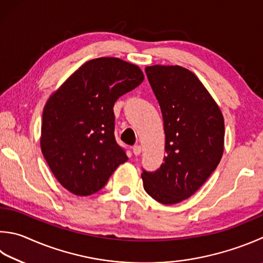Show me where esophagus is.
<instances>
[{
	"mask_svg": "<svg viewBox=\"0 0 263 263\" xmlns=\"http://www.w3.org/2000/svg\"><path fill=\"white\" fill-rule=\"evenodd\" d=\"M141 151H142L141 145L136 144V145L133 146V153H134V155H135V156H140V155H141Z\"/></svg>",
	"mask_w": 263,
	"mask_h": 263,
	"instance_id": "1",
	"label": "esophagus"
}]
</instances>
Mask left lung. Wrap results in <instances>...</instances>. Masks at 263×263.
I'll use <instances>...</instances> for the list:
<instances>
[{"label": "left lung", "instance_id": "obj_1", "mask_svg": "<svg viewBox=\"0 0 263 263\" xmlns=\"http://www.w3.org/2000/svg\"><path fill=\"white\" fill-rule=\"evenodd\" d=\"M159 103L166 157L155 172L143 170V185L165 205L191 197L216 170L224 144L221 110L195 74L181 66L145 68Z\"/></svg>", "mask_w": 263, "mask_h": 263}]
</instances>
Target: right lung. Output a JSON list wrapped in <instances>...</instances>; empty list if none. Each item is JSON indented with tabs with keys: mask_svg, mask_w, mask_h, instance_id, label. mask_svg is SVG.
Segmentation results:
<instances>
[{
	"mask_svg": "<svg viewBox=\"0 0 263 263\" xmlns=\"http://www.w3.org/2000/svg\"><path fill=\"white\" fill-rule=\"evenodd\" d=\"M144 79L140 67L119 58L83 64L44 106L43 157L58 182L77 196H89L128 160L115 137V103Z\"/></svg>",
	"mask_w": 263,
	"mask_h": 263,
	"instance_id": "add662e5",
	"label": "right lung"
}]
</instances>
